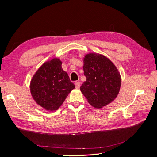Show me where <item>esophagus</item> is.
Returning <instances> with one entry per match:
<instances>
[{
  "instance_id": "esophagus-1",
  "label": "esophagus",
  "mask_w": 157,
  "mask_h": 157,
  "mask_svg": "<svg viewBox=\"0 0 157 157\" xmlns=\"http://www.w3.org/2000/svg\"><path fill=\"white\" fill-rule=\"evenodd\" d=\"M75 86H76V88H80V82H77V81H76L75 82Z\"/></svg>"
}]
</instances>
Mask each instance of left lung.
I'll return each instance as SVG.
<instances>
[{
  "instance_id": "1",
  "label": "left lung",
  "mask_w": 157,
  "mask_h": 157,
  "mask_svg": "<svg viewBox=\"0 0 157 157\" xmlns=\"http://www.w3.org/2000/svg\"><path fill=\"white\" fill-rule=\"evenodd\" d=\"M83 61L86 80L80 86V91L90 105L103 108L115 100L119 93L121 74L115 64L101 54L88 53Z\"/></svg>"
}]
</instances>
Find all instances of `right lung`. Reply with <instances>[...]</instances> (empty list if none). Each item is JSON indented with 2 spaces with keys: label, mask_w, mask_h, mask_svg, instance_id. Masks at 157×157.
Returning <instances> with one entry per match:
<instances>
[{
  "label": "right lung",
  "mask_w": 157,
  "mask_h": 157,
  "mask_svg": "<svg viewBox=\"0 0 157 157\" xmlns=\"http://www.w3.org/2000/svg\"><path fill=\"white\" fill-rule=\"evenodd\" d=\"M62 61L54 58L44 62L33 76L30 91L33 99L46 111H54L62 105L75 86L61 67Z\"/></svg>",
  "instance_id": "1"
}]
</instances>
